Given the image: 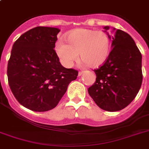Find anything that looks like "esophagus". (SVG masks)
Instances as JSON below:
<instances>
[{
  "label": "esophagus",
  "instance_id": "1",
  "mask_svg": "<svg viewBox=\"0 0 149 149\" xmlns=\"http://www.w3.org/2000/svg\"><path fill=\"white\" fill-rule=\"evenodd\" d=\"M83 73H84V72H83V71H79V72H78V76H79V77H80V76H82V75H83Z\"/></svg>",
  "mask_w": 149,
  "mask_h": 149
}]
</instances>
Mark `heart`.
I'll use <instances>...</instances> for the list:
<instances>
[{
  "instance_id": "b5f03b06",
  "label": "heart",
  "mask_w": 149,
  "mask_h": 149,
  "mask_svg": "<svg viewBox=\"0 0 149 149\" xmlns=\"http://www.w3.org/2000/svg\"><path fill=\"white\" fill-rule=\"evenodd\" d=\"M65 43L58 40L56 51L63 65L70 67L77 60L78 53L80 59L91 68L102 65L108 58L111 50V38L104 31L91 29H77L67 34Z\"/></svg>"
}]
</instances>
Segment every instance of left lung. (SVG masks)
Here are the masks:
<instances>
[{"instance_id": "obj_1", "label": "left lung", "mask_w": 149, "mask_h": 149, "mask_svg": "<svg viewBox=\"0 0 149 149\" xmlns=\"http://www.w3.org/2000/svg\"><path fill=\"white\" fill-rule=\"evenodd\" d=\"M107 33L109 26L104 28ZM111 52L97 70L96 81L88 93L97 105L107 111L122 110L131 104L142 83L141 54L134 39L125 31L113 29ZM108 34V33H107Z\"/></svg>"}]
</instances>
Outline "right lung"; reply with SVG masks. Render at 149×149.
<instances>
[{"mask_svg":"<svg viewBox=\"0 0 149 149\" xmlns=\"http://www.w3.org/2000/svg\"><path fill=\"white\" fill-rule=\"evenodd\" d=\"M60 30L36 27L13 45L8 63V84L17 101L33 111L53 109L78 71L61 65L55 49Z\"/></svg>","mask_w":149,"mask_h":149,"instance_id":"1","label":"right lung"}]
</instances>
